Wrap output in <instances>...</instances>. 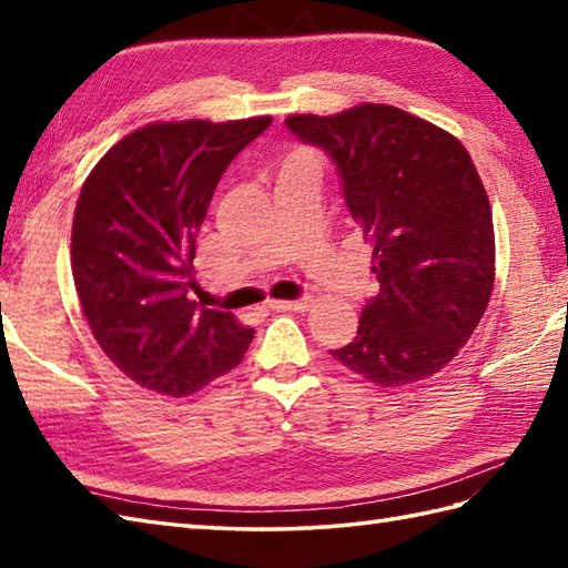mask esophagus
<instances>
[{
    "instance_id": "obj_1",
    "label": "esophagus",
    "mask_w": 568,
    "mask_h": 568,
    "mask_svg": "<svg viewBox=\"0 0 568 568\" xmlns=\"http://www.w3.org/2000/svg\"><path fill=\"white\" fill-rule=\"evenodd\" d=\"M271 310L275 312H305L310 307V297L303 300H271Z\"/></svg>"
}]
</instances>
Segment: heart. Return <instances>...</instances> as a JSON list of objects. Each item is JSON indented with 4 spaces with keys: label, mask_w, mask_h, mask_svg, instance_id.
<instances>
[{
    "label": "heart",
    "mask_w": 568,
    "mask_h": 568,
    "mask_svg": "<svg viewBox=\"0 0 568 568\" xmlns=\"http://www.w3.org/2000/svg\"><path fill=\"white\" fill-rule=\"evenodd\" d=\"M291 163H307V165H315V161H312L307 153H295V155H293V159H291V161H287L285 165H291Z\"/></svg>",
    "instance_id": "heart-1"
}]
</instances>
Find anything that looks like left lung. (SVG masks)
<instances>
[{
	"label": "left lung",
	"mask_w": 568,
	"mask_h": 568,
	"mask_svg": "<svg viewBox=\"0 0 568 568\" xmlns=\"http://www.w3.org/2000/svg\"><path fill=\"white\" fill-rule=\"evenodd\" d=\"M285 126L334 161L381 283L354 342L329 354L381 388L439 373L478 327L496 281L490 202L468 151L388 104L293 114Z\"/></svg>",
	"instance_id": "obj_1"
}]
</instances>
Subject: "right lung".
Segmentation results:
<instances>
[{
    "instance_id": "1",
    "label": "right lung",
    "mask_w": 568,
    "mask_h": 568,
    "mask_svg": "<svg viewBox=\"0 0 568 568\" xmlns=\"http://www.w3.org/2000/svg\"><path fill=\"white\" fill-rule=\"evenodd\" d=\"M271 116L159 122L104 153L72 220V277L112 364L161 395L197 393L241 364L253 329L190 297L195 239L226 165Z\"/></svg>"
}]
</instances>
